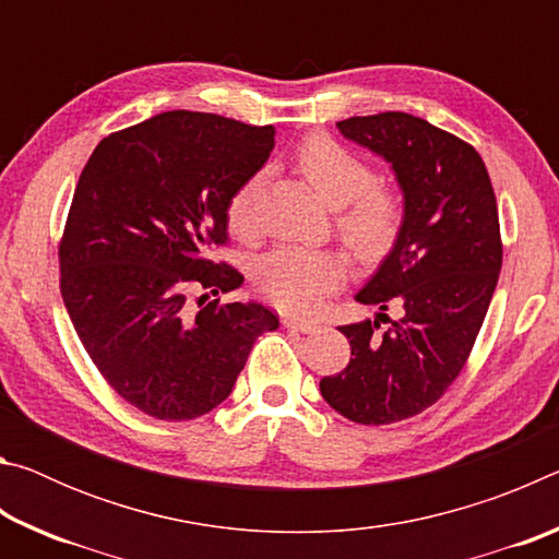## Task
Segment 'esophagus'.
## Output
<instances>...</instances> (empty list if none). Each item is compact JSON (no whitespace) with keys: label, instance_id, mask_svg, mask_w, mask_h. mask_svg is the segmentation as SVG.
Listing matches in <instances>:
<instances>
[{"label":"esophagus","instance_id":"esophagus-1","mask_svg":"<svg viewBox=\"0 0 559 559\" xmlns=\"http://www.w3.org/2000/svg\"><path fill=\"white\" fill-rule=\"evenodd\" d=\"M283 325L290 328V330H298V333H316L318 330V323H313V320H302V318H283Z\"/></svg>","mask_w":559,"mask_h":559}]
</instances>
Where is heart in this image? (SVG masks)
Masks as SVG:
<instances>
[{
    "mask_svg": "<svg viewBox=\"0 0 559 559\" xmlns=\"http://www.w3.org/2000/svg\"><path fill=\"white\" fill-rule=\"evenodd\" d=\"M296 169L335 212V231L357 257L374 259L394 243L404 219V200L394 187L377 182L372 167L328 135H310L296 150ZM261 175L236 187L226 204V222L241 239L259 231L257 202ZM345 278V261L335 251L283 246L263 257L253 271L259 290L283 310H313Z\"/></svg>",
    "mask_w": 559,
    "mask_h": 559,
    "instance_id": "obj_1",
    "label": "heart"
}]
</instances>
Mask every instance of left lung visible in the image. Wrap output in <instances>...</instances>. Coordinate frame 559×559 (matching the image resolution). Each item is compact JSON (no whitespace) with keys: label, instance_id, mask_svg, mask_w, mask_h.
Listing matches in <instances>:
<instances>
[{"label":"left lung","instance_id":"left-lung-1","mask_svg":"<svg viewBox=\"0 0 559 559\" xmlns=\"http://www.w3.org/2000/svg\"><path fill=\"white\" fill-rule=\"evenodd\" d=\"M353 143L392 165L404 219L390 257L355 300L403 318L343 325L353 357L320 380L323 400L349 421L380 427L421 414L449 390L493 298L503 243L493 185L468 143L409 112L337 122ZM389 320V319H386Z\"/></svg>","mask_w":559,"mask_h":559}]
</instances>
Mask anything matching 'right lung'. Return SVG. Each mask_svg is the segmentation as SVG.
Listing matches in <instances>:
<instances>
[{"label": "right lung", "instance_id": "1", "mask_svg": "<svg viewBox=\"0 0 559 559\" xmlns=\"http://www.w3.org/2000/svg\"><path fill=\"white\" fill-rule=\"evenodd\" d=\"M271 150V126L169 110L103 138L75 185L59 246L66 310L106 382L155 419L219 406L257 337L278 328L253 300L214 298L197 314L186 302L243 283L210 249L229 239V197Z\"/></svg>", "mask_w": 559, "mask_h": 559}]
</instances>
